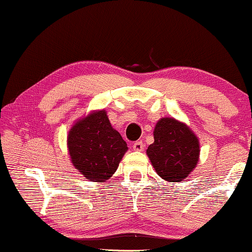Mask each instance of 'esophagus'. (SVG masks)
Masks as SVG:
<instances>
[{"instance_id":"34e87169","label":"esophagus","mask_w":252,"mask_h":252,"mask_svg":"<svg viewBox=\"0 0 252 252\" xmlns=\"http://www.w3.org/2000/svg\"><path fill=\"white\" fill-rule=\"evenodd\" d=\"M132 149L136 150V152H142L144 149V143L142 141H137V142H135L132 144Z\"/></svg>"}]
</instances>
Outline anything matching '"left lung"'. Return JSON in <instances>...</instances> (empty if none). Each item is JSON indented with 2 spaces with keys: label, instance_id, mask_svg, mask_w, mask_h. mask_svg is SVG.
I'll list each match as a JSON object with an SVG mask.
<instances>
[{
  "label": "left lung",
  "instance_id": "obj_1",
  "mask_svg": "<svg viewBox=\"0 0 252 252\" xmlns=\"http://www.w3.org/2000/svg\"><path fill=\"white\" fill-rule=\"evenodd\" d=\"M152 166L160 178L180 182L189 178L198 164L200 142L186 123L162 117L154 128V143L147 149Z\"/></svg>",
  "mask_w": 252,
  "mask_h": 252
}]
</instances>
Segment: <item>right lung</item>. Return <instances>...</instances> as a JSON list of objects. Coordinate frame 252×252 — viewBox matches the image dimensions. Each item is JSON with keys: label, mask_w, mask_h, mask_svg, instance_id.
<instances>
[{"label": "right lung", "mask_w": 252, "mask_h": 252, "mask_svg": "<svg viewBox=\"0 0 252 252\" xmlns=\"http://www.w3.org/2000/svg\"><path fill=\"white\" fill-rule=\"evenodd\" d=\"M67 150L72 164L84 178L104 182L115 174L128 147L102 109L74 122L67 134Z\"/></svg>", "instance_id": "1"}]
</instances>
